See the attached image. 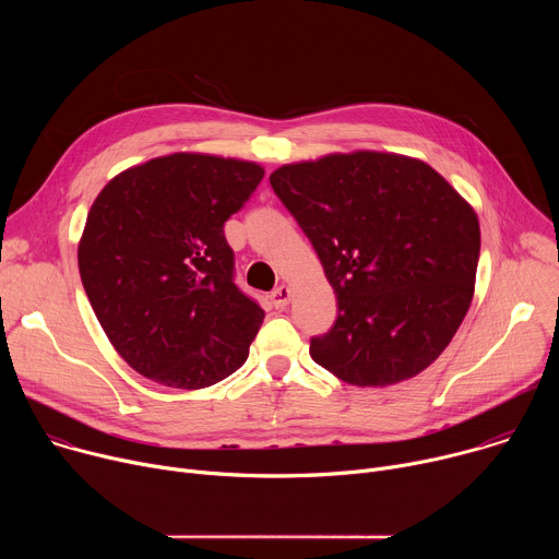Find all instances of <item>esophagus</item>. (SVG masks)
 Listing matches in <instances>:
<instances>
[{
    "label": "esophagus",
    "mask_w": 559,
    "mask_h": 559,
    "mask_svg": "<svg viewBox=\"0 0 559 559\" xmlns=\"http://www.w3.org/2000/svg\"><path fill=\"white\" fill-rule=\"evenodd\" d=\"M289 296H292L289 287L281 285V287H276V289L270 294V305H272V307H276V309H283V307H287Z\"/></svg>",
    "instance_id": "esophagus-1"
}]
</instances>
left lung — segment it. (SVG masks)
<instances>
[{
	"label": "left lung",
	"instance_id": "8db88e82",
	"mask_svg": "<svg viewBox=\"0 0 559 559\" xmlns=\"http://www.w3.org/2000/svg\"><path fill=\"white\" fill-rule=\"evenodd\" d=\"M272 190L296 218L338 300L313 362L358 386L427 369L473 298L480 225L427 164L401 154H330L283 166Z\"/></svg>",
	"mask_w": 559,
	"mask_h": 559
}]
</instances>
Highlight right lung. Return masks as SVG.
Segmentation results:
<instances>
[{
	"mask_svg": "<svg viewBox=\"0 0 559 559\" xmlns=\"http://www.w3.org/2000/svg\"><path fill=\"white\" fill-rule=\"evenodd\" d=\"M263 175L250 162L179 152L121 173L95 199L79 274L106 336L141 376L203 389L248 360L265 311L234 283L223 227Z\"/></svg>",
	"mask_w": 559,
	"mask_h": 559,
	"instance_id": "add662e5",
	"label": "right lung"
}]
</instances>
